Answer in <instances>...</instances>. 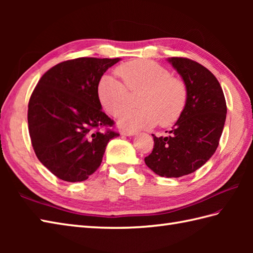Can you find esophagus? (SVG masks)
<instances>
[{
  "instance_id": "esophagus-1",
  "label": "esophagus",
  "mask_w": 253,
  "mask_h": 253,
  "mask_svg": "<svg viewBox=\"0 0 253 253\" xmlns=\"http://www.w3.org/2000/svg\"><path fill=\"white\" fill-rule=\"evenodd\" d=\"M121 133L123 136H135L137 131H135V130H122Z\"/></svg>"
}]
</instances>
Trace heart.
<instances>
[{
    "label": "heart",
    "mask_w": 253,
    "mask_h": 253,
    "mask_svg": "<svg viewBox=\"0 0 253 253\" xmlns=\"http://www.w3.org/2000/svg\"><path fill=\"white\" fill-rule=\"evenodd\" d=\"M124 80L103 76L98 84V99L103 110L113 116L122 112L132 93L140 92L136 110L118 117V125L126 129L152 127L159 123L169 126L180 117L187 102V88L180 78L173 77L168 68L148 60H133L116 68ZM128 89L127 90L126 89Z\"/></svg>",
    "instance_id": "obj_1"
}]
</instances>
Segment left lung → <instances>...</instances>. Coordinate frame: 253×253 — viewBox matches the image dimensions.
Instances as JSON below:
<instances>
[{
    "label": "left lung",
    "instance_id": "obj_1",
    "mask_svg": "<svg viewBox=\"0 0 253 253\" xmlns=\"http://www.w3.org/2000/svg\"><path fill=\"white\" fill-rule=\"evenodd\" d=\"M187 88V102L168 137L153 136L147 166L162 177H181L206 164L215 152L226 120V101L215 76L195 61L169 57Z\"/></svg>",
    "mask_w": 253,
    "mask_h": 253
}]
</instances>
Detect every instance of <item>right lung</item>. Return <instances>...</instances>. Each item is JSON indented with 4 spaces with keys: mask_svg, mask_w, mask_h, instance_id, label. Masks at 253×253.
<instances>
[{
    "mask_svg": "<svg viewBox=\"0 0 253 253\" xmlns=\"http://www.w3.org/2000/svg\"><path fill=\"white\" fill-rule=\"evenodd\" d=\"M121 58L79 57L57 64L38 83L28 104V128L40 162L58 178L84 181L101 165L106 144L120 133L102 111L98 84Z\"/></svg>",
    "mask_w": 253,
    "mask_h": 253,
    "instance_id": "add662e5",
    "label": "right lung"
}]
</instances>
